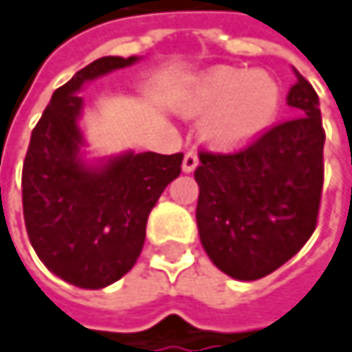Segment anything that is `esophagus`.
I'll use <instances>...</instances> for the list:
<instances>
[{
	"label": "esophagus",
	"instance_id": "1",
	"mask_svg": "<svg viewBox=\"0 0 352 352\" xmlns=\"http://www.w3.org/2000/svg\"><path fill=\"white\" fill-rule=\"evenodd\" d=\"M197 165H199L197 153H193V151L185 153V157H183V171H185V173H191V171H195Z\"/></svg>",
	"mask_w": 352,
	"mask_h": 352
}]
</instances>
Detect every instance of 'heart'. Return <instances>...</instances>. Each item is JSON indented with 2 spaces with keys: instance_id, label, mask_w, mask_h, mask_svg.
I'll list each match as a JSON object with an SVG mask.
<instances>
[{
  "instance_id": "1",
  "label": "heart",
  "mask_w": 352,
  "mask_h": 352,
  "mask_svg": "<svg viewBox=\"0 0 352 352\" xmlns=\"http://www.w3.org/2000/svg\"><path fill=\"white\" fill-rule=\"evenodd\" d=\"M281 106L279 83L263 71L216 67L187 91L185 116H208L204 138L216 148H239L265 134Z\"/></svg>"
}]
</instances>
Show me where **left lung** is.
<instances>
[{
  "label": "left lung",
  "mask_w": 352,
  "mask_h": 352,
  "mask_svg": "<svg viewBox=\"0 0 352 352\" xmlns=\"http://www.w3.org/2000/svg\"><path fill=\"white\" fill-rule=\"evenodd\" d=\"M296 118L234 153L199 151V241L226 275L254 281L287 263L316 230L324 183V128L314 87L296 71Z\"/></svg>",
  "instance_id": "8db88e82"
}]
</instances>
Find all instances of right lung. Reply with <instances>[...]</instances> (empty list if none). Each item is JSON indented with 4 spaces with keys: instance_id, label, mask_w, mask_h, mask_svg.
Masks as SVG:
<instances>
[{
    "instance_id": "obj_1",
    "label": "right lung",
    "mask_w": 352,
    "mask_h": 352,
    "mask_svg": "<svg viewBox=\"0 0 352 352\" xmlns=\"http://www.w3.org/2000/svg\"><path fill=\"white\" fill-rule=\"evenodd\" d=\"M134 60L136 56L98 58L58 87L32 130L24 159L28 239L46 269L83 289H102L134 267L148 214L181 173L183 153H126L100 169L85 167L79 159V89Z\"/></svg>"
}]
</instances>
